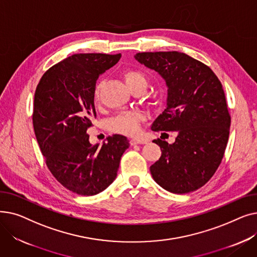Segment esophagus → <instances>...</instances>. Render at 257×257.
<instances>
[{
	"label": "esophagus",
	"mask_w": 257,
	"mask_h": 257,
	"mask_svg": "<svg viewBox=\"0 0 257 257\" xmlns=\"http://www.w3.org/2000/svg\"><path fill=\"white\" fill-rule=\"evenodd\" d=\"M140 144H147V141L141 140V139H132V140H130V145L131 146H136V145H140Z\"/></svg>",
	"instance_id": "1"
}]
</instances>
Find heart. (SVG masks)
I'll use <instances>...</instances> for the list:
<instances>
[{
    "mask_svg": "<svg viewBox=\"0 0 257 257\" xmlns=\"http://www.w3.org/2000/svg\"><path fill=\"white\" fill-rule=\"evenodd\" d=\"M123 77L125 82L129 87H132L137 84H147L145 76L138 71L127 70L124 72ZM101 85L98 84L93 91V99L96 102L100 100ZM144 120V115L136 111H121L116 115L112 116L107 120V128L112 132L123 134V136L132 137L139 133L141 129V124Z\"/></svg>",
    "mask_w": 257,
    "mask_h": 257,
    "instance_id": "heart-1",
    "label": "heart"
}]
</instances>
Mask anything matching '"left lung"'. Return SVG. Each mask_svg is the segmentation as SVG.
Here are the masks:
<instances>
[{
	"instance_id": "obj_1",
	"label": "left lung",
	"mask_w": 257,
	"mask_h": 257,
	"mask_svg": "<svg viewBox=\"0 0 257 257\" xmlns=\"http://www.w3.org/2000/svg\"><path fill=\"white\" fill-rule=\"evenodd\" d=\"M134 57L168 86L167 108L151 129L178 133L172 145L153 141L161 156L150 167L152 177L171 193L194 192L213 176L227 146L231 117L222 83L209 66L184 53L144 52Z\"/></svg>"
}]
</instances>
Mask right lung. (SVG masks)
Returning a JSON list of instances; mask_svg holds the SVG:
<instances>
[{"label":"right lung","instance_id":"right-lung-1","mask_svg":"<svg viewBox=\"0 0 257 257\" xmlns=\"http://www.w3.org/2000/svg\"><path fill=\"white\" fill-rule=\"evenodd\" d=\"M120 56L74 54L50 67L35 90L33 127L47 167L60 184L81 196L97 195L109 186L129 148L127 138L119 134L108 137L102 146L91 145L86 132L97 115V80Z\"/></svg>","mask_w":257,"mask_h":257}]
</instances>
